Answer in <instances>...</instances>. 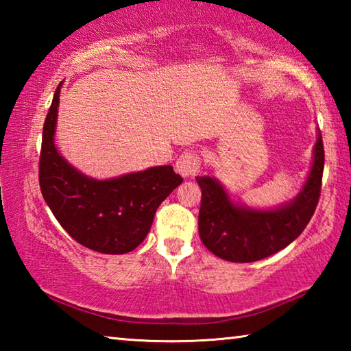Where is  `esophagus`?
Wrapping results in <instances>:
<instances>
[{"instance_id":"34e87169","label":"esophagus","mask_w":351,"mask_h":351,"mask_svg":"<svg viewBox=\"0 0 351 351\" xmlns=\"http://www.w3.org/2000/svg\"><path fill=\"white\" fill-rule=\"evenodd\" d=\"M199 156L195 153H184L178 158V161L175 164V170L180 173L182 178H190L195 176L199 171Z\"/></svg>"}]
</instances>
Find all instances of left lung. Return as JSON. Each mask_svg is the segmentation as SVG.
Returning <instances> with one entry per match:
<instances>
[{"label": "left lung", "instance_id": "left-lung-1", "mask_svg": "<svg viewBox=\"0 0 351 351\" xmlns=\"http://www.w3.org/2000/svg\"><path fill=\"white\" fill-rule=\"evenodd\" d=\"M313 161L299 193L274 207H251L235 199L215 176H197L201 187L198 230L217 257L251 263L282 251L299 237L316 210L324 171L322 134L317 130Z\"/></svg>", "mask_w": 351, "mask_h": 351}]
</instances>
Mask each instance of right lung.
<instances>
[{
    "label": "right lung",
    "instance_id": "1",
    "mask_svg": "<svg viewBox=\"0 0 351 351\" xmlns=\"http://www.w3.org/2000/svg\"><path fill=\"white\" fill-rule=\"evenodd\" d=\"M62 85L43 127L40 189L62 228L82 246L102 254H127L150 232L158 207L182 182L171 165H156L108 180L77 170L56 147Z\"/></svg>",
    "mask_w": 351,
    "mask_h": 351
}]
</instances>
